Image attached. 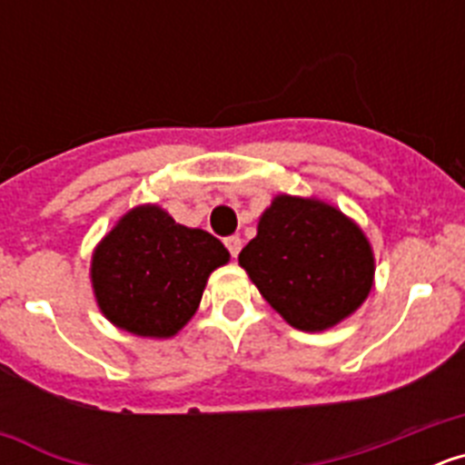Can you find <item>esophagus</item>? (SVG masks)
<instances>
[{"label":"esophagus","instance_id":"obj_1","mask_svg":"<svg viewBox=\"0 0 465 465\" xmlns=\"http://www.w3.org/2000/svg\"><path fill=\"white\" fill-rule=\"evenodd\" d=\"M225 246H228L230 256L237 258V253L242 252V240L237 235H230V237H225Z\"/></svg>","mask_w":465,"mask_h":465}]
</instances>
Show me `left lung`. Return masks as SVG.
<instances>
[{
    "mask_svg": "<svg viewBox=\"0 0 465 465\" xmlns=\"http://www.w3.org/2000/svg\"><path fill=\"white\" fill-rule=\"evenodd\" d=\"M240 265L272 310L307 332L354 314L375 282L363 230L316 197H274L258 221V235L242 249Z\"/></svg>",
    "mask_w": 465,
    "mask_h": 465,
    "instance_id": "obj_1",
    "label": "left lung"
}]
</instances>
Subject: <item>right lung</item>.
<instances>
[{
    "label": "right lung",
    "mask_w": 465,
    "mask_h": 465,
    "mask_svg": "<svg viewBox=\"0 0 465 465\" xmlns=\"http://www.w3.org/2000/svg\"><path fill=\"white\" fill-rule=\"evenodd\" d=\"M228 261L221 240L176 223L158 204H139L97 244L90 279L114 326L163 340L191 322L209 274Z\"/></svg>",
    "instance_id": "right-lung-1"
}]
</instances>
